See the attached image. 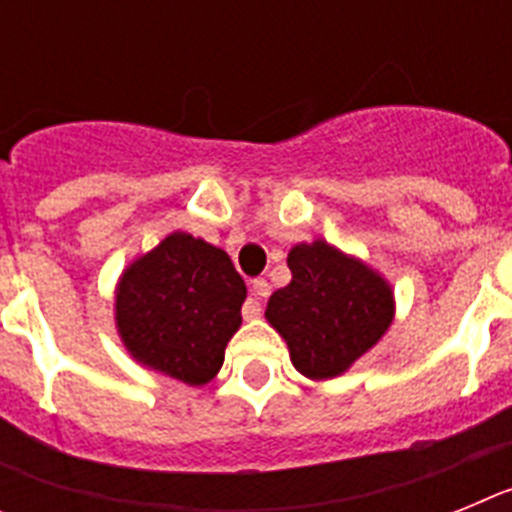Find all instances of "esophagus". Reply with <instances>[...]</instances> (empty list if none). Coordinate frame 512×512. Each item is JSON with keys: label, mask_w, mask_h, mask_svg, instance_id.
Wrapping results in <instances>:
<instances>
[{"label": "esophagus", "mask_w": 512, "mask_h": 512, "mask_svg": "<svg viewBox=\"0 0 512 512\" xmlns=\"http://www.w3.org/2000/svg\"><path fill=\"white\" fill-rule=\"evenodd\" d=\"M251 292H253V300L246 302V307H243V315H246V320L259 318V315H261V300H264V297H269L271 284L266 282V279H253Z\"/></svg>", "instance_id": "obj_1"}]
</instances>
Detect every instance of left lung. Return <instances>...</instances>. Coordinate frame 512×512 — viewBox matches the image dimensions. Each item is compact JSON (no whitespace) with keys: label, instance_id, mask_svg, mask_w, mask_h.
Returning <instances> with one entry per match:
<instances>
[{"label":"left lung","instance_id":"obj_1","mask_svg":"<svg viewBox=\"0 0 512 512\" xmlns=\"http://www.w3.org/2000/svg\"><path fill=\"white\" fill-rule=\"evenodd\" d=\"M287 264L292 282L269 297L266 320L287 341L297 372L338 377L390 328V287L325 241L295 246Z\"/></svg>","mask_w":512,"mask_h":512}]
</instances>
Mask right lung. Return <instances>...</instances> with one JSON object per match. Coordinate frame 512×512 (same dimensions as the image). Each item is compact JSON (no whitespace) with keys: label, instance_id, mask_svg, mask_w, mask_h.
<instances>
[{"label":"right lung","instance_id":"right-lung-1","mask_svg":"<svg viewBox=\"0 0 512 512\" xmlns=\"http://www.w3.org/2000/svg\"><path fill=\"white\" fill-rule=\"evenodd\" d=\"M246 284L228 253L187 233L135 261L117 287V330L140 364L207 384L241 325Z\"/></svg>","mask_w":512,"mask_h":512}]
</instances>
